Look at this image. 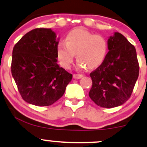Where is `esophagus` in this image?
Returning a JSON list of instances; mask_svg holds the SVG:
<instances>
[{
    "label": "esophagus",
    "instance_id": "esophagus-1",
    "mask_svg": "<svg viewBox=\"0 0 147 147\" xmlns=\"http://www.w3.org/2000/svg\"><path fill=\"white\" fill-rule=\"evenodd\" d=\"M83 77V75H77V74H74L73 75V78L74 79H81Z\"/></svg>",
    "mask_w": 147,
    "mask_h": 147
}]
</instances>
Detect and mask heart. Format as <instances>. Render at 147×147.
I'll return each mask as SVG.
<instances>
[{
	"label": "heart",
	"instance_id": "1",
	"mask_svg": "<svg viewBox=\"0 0 147 147\" xmlns=\"http://www.w3.org/2000/svg\"><path fill=\"white\" fill-rule=\"evenodd\" d=\"M64 43L57 45V55L61 65L64 68L70 67L75 54L78 59L79 68L92 70L98 68L107 56L109 45L106 39L101 35L93 34L90 32L77 28L67 34Z\"/></svg>",
	"mask_w": 147,
	"mask_h": 147
}]
</instances>
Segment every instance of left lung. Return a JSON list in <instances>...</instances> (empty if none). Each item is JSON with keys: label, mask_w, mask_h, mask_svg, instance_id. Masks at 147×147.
Wrapping results in <instances>:
<instances>
[{"label": "left lung", "mask_w": 147, "mask_h": 147, "mask_svg": "<svg viewBox=\"0 0 147 147\" xmlns=\"http://www.w3.org/2000/svg\"><path fill=\"white\" fill-rule=\"evenodd\" d=\"M108 45L104 61L90 74L92 86L89 97L97 105L110 109L122 105L131 97L139 64L136 48L122 34L115 32Z\"/></svg>", "instance_id": "1"}]
</instances>
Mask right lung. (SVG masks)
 Returning a JSON list of instances; mask_svg holds the SVG:
<instances>
[{
  "label": "right lung",
  "instance_id": "right-lung-1",
  "mask_svg": "<svg viewBox=\"0 0 147 147\" xmlns=\"http://www.w3.org/2000/svg\"><path fill=\"white\" fill-rule=\"evenodd\" d=\"M59 40L50 28H36L13 48L11 75L22 98L30 104L52 105L71 82L72 74L57 64Z\"/></svg>",
  "mask_w": 147,
  "mask_h": 147
}]
</instances>
